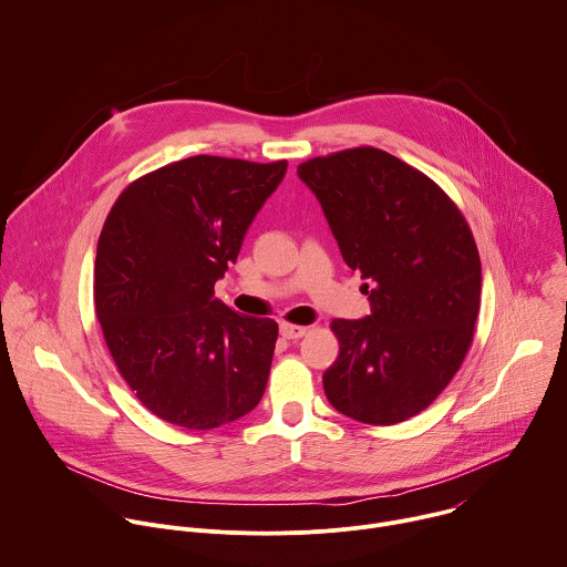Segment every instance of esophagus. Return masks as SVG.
<instances>
[{
	"label": "esophagus",
	"instance_id": "34e87169",
	"mask_svg": "<svg viewBox=\"0 0 567 567\" xmlns=\"http://www.w3.org/2000/svg\"><path fill=\"white\" fill-rule=\"evenodd\" d=\"M279 332H281V337H286V339H301V337L308 332V328H306V326H295V323H281V326H279Z\"/></svg>",
	"mask_w": 567,
	"mask_h": 567
}]
</instances>
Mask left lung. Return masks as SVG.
<instances>
[{
    "mask_svg": "<svg viewBox=\"0 0 567 567\" xmlns=\"http://www.w3.org/2000/svg\"><path fill=\"white\" fill-rule=\"evenodd\" d=\"M297 175L343 261L368 279L370 315L330 326L339 357L323 372L326 396L361 423L405 421L443 392L472 343L481 303L472 230L430 177L372 146L308 159Z\"/></svg>",
    "mask_w": 567,
    "mask_h": 567,
    "instance_id": "obj_1",
    "label": "left lung"
}]
</instances>
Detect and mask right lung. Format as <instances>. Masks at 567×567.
Here are the masks:
<instances>
[{
	"instance_id": "1",
	"label": "right lung",
	"mask_w": 567,
	"mask_h": 567,
	"mask_svg": "<svg viewBox=\"0 0 567 567\" xmlns=\"http://www.w3.org/2000/svg\"><path fill=\"white\" fill-rule=\"evenodd\" d=\"M288 162L197 155L133 182L106 217L95 308L115 365L159 419L210 430L261 401L279 326L215 297Z\"/></svg>"
}]
</instances>
